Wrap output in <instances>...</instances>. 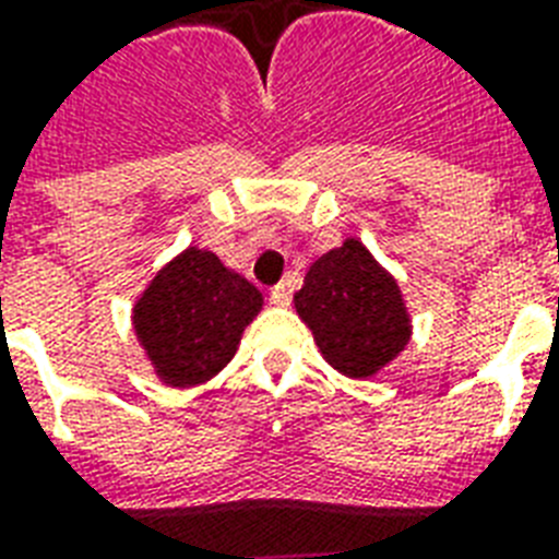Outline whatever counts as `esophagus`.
I'll list each match as a JSON object with an SVG mask.
<instances>
[{"label":"esophagus","instance_id":"34e87169","mask_svg":"<svg viewBox=\"0 0 559 559\" xmlns=\"http://www.w3.org/2000/svg\"><path fill=\"white\" fill-rule=\"evenodd\" d=\"M270 301L275 305V308H287V305H289V287H287V284H278V287H272Z\"/></svg>","mask_w":559,"mask_h":559}]
</instances>
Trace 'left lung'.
<instances>
[{
    "mask_svg": "<svg viewBox=\"0 0 559 559\" xmlns=\"http://www.w3.org/2000/svg\"><path fill=\"white\" fill-rule=\"evenodd\" d=\"M293 305L328 366L355 381H372L413 340L399 281L357 237L310 263Z\"/></svg>",
    "mask_w": 559,
    "mask_h": 559,
    "instance_id": "left-lung-1",
    "label": "left lung"
}]
</instances>
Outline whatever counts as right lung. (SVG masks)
Returning a JSON list of instances; mask_svg holds the SVG:
<instances>
[{
  "label": "right lung",
  "mask_w": 559,
  "mask_h": 559,
  "mask_svg": "<svg viewBox=\"0 0 559 559\" xmlns=\"http://www.w3.org/2000/svg\"><path fill=\"white\" fill-rule=\"evenodd\" d=\"M263 293L213 251L187 246L148 278L131 305V328L160 383L199 386L223 372Z\"/></svg>",
  "instance_id": "right-lung-1"
}]
</instances>
